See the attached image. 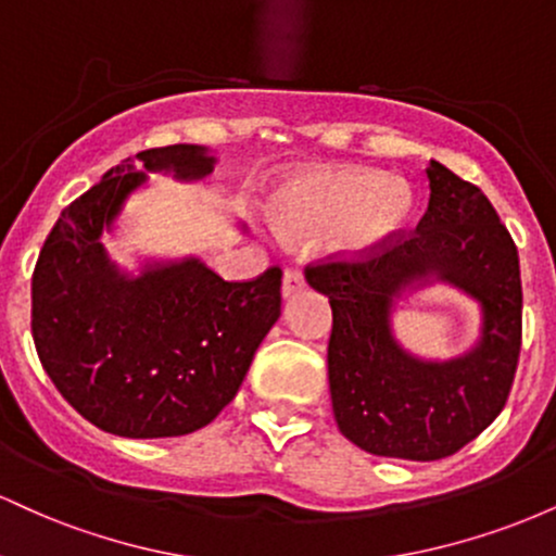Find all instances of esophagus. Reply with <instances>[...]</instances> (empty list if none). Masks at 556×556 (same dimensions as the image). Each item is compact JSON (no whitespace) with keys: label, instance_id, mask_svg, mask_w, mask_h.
<instances>
[{"label":"esophagus","instance_id":"34e87169","mask_svg":"<svg viewBox=\"0 0 556 556\" xmlns=\"http://www.w3.org/2000/svg\"><path fill=\"white\" fill-rule=\"evenodd\" d=\"M305 290V279L303 274L298 269H285V277H282V298H295L298 292Z\"/></svg>","mask_w":556,"mask_h":556}]
</instances>
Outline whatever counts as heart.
<instances>
[{"mask_svg":"<svg viewBox=\"0 0 556 556\" xmlns=\"http://www.w3.org/2000/svg\"><path fill=\"white\" fill-rule=\"evenodd\" d=\"M416 203V190L402 177L371 167H321L279 182L269 214L287 238L329 232L331 253L363 256L405 232Z\"/></svg>","mask_w":556,"mask_h":556,"instance_id":"obj_1","label":"heart"}]
</instances>
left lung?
<instances>
[{
  "instance_id": "1",
  "label": "left lung",
  "mask_w": 556,
  "mask_h": 556,
  "mask_svg": "<svg viewBox=\"0 0 556 556\" xmlns=\"http://www.w3.org/2000/svg\"><path fill=\"white\" fill-rule=\"evenodd\" d=\"M429 212L392 251L305 269L329 298V392L342 437L400 460H442L502 413L522 334L518 248L476 185L429 162ZM450 286L477 303L479 334L452 359H426L393 331L400 302Z\"/></svg>"
}]
</instances>
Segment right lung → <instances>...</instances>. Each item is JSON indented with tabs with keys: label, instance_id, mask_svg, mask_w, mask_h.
<instances>
[{
	"label": "right lung",
	"instance_id": "add662e5",
	"mask_svg": "<svg viewBox=\"0 0 556 556\" xmlns=\"http://www.w3.org/2000/svg\"><path fill=\"white\" fill-rule=\"evenodd\" d=\"M206 146L177 143L125 159L62 212L34 271V342L43 371L83 418L125 439L185 437L235 400L282 311V271L225 282L198 256H140L119 266L127 201L149 175L198 182ZM245 235V225L235 222Z\"/></svg>",
	"mask_w": 556,
	"mask_h": 556
}]
</instances>
